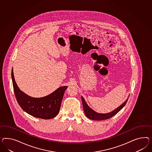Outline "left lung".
Segmentation results:
<instances>
[{
    "instance_id": "left-lung-1",
    "label": "left lung",
    "mask_w": 152,
    "mask_h": 152,
    "mask_svg": "<svg viewBox=\"0 0 152 152\" xmlns=\"http://www.w3.org/2000/svg\"><path fill=\"white\" fill-rule=\"evenodd\" d=\"M81 99H82V104H83V108L85 113L87 117H88L90 119L94 120V121H101V120L109 119L111 117H112L113 116H114L115 115H116L126 105V103L127 102L128 98L122 105H121L119 107L116 108L115 110L111 112L110 113H108L106 114L99 113L94 112L87 104L86 102H85V100L82 97H81Z\"/></svg>"
}]
</instances>
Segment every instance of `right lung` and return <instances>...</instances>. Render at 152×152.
Instances as JSON below:
<instances>
[{
	"instance_id": "obj_1",
	"label": "right lung",
	"mask_w": 152,
	"mask_h": 152,
	"mask_svg": "<svg viewBox=\"0 0 152 152\" xmlns=\"http://www.w3.org/2000/svg\"><path fill=\"white\" fill-rule=\"evenodd\" d=\"M13 88L17 102L21 108L29 115L41 119L53 118L59 113L62 99L67 86L59 87L52 94L41 98H34L19 88L12 70Z\"/></svg>"
}]
</instances>
